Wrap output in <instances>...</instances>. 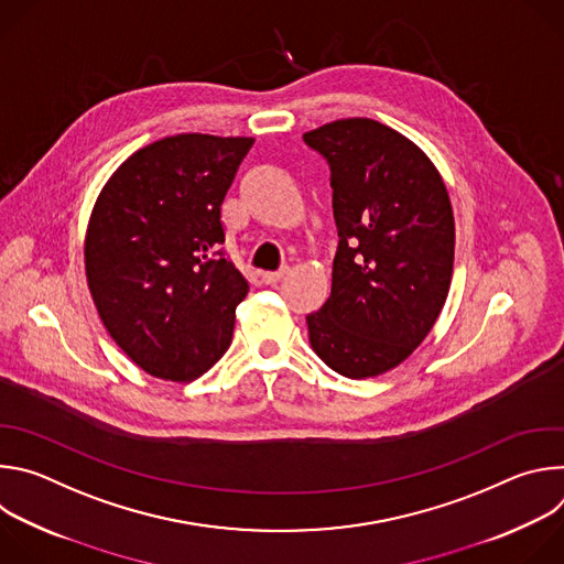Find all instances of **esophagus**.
Masks as SVG:
<instances>
[{"mask_svg":"<svg viewBox=\"0 0 564 564\" xmlns=\"http://www.w3.org/2000/svg\"><path fill=\"white\" fill-rule=\"evenodd\" d=\"M285 274H288V268H283V270H279V272H263L261 279H263V283H268V285H276Z\"/></svg>","mask_w":564,"mask_h":564,"instance_id":"esophagus-1","label":"esophagus"}]
</instances>
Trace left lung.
<instances>
[{"mask_svg": "<svg viewBox=\"0 0 564 564\" xmlns=\"http://www.w3.org/2000/svg\"><path fill=\"white\" fill-rule=\"evenodd\" d=\"M303 140L330 165L339 231L330 299L305 316L310 346L344 377H377L413 355L446 303L451 198L431 158L377 120H335Z\"/></svg>", "mask_w": 564, "mask_h": 564, "instance_id": "1", "label": "left lung"}]
</instances>
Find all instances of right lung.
<instances>
[{"label":"right lung","mask_w":564,"mask_h":564,"mask_svg":"<svg viewBox=\"0 0 564 564\" xmlns=\"http://www.w3.org/2000/svg\"><path fill=\"white\" fill-rule=\"evenodd\" d=\"M254 138L178 133L113 172L87 227V281L111 339L144 372L192 381L229 348L250 285L223 257L220 205Z\"/></svg>","instance_id":"add662e5"}]
</instances>
